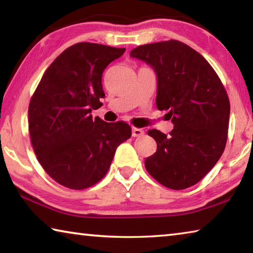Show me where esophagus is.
<instances>
[{
    "label": "esophagus",
    "mask_w": 253,
    "mask_h": 253,
    "mask_svg": "<svg viewBox=\"0 0 253 253\" xmlns=\"http://www.w3.org/2000/svg\"><path fill=\"white\" fill-rule=\"evenodd\" d=\"M131 135H132V137H142L144 135V130L142 129V128L132 127Z\"/></svg>",
    "instance_id": "esophagus-1"
}]
</instances>
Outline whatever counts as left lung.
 Listing matches in <instances>:
<instances>
[{
    "instance_id": "left-lung-1",
    "label": "left lung",
    "mask_w": 253,
    "mask_h": 253,
    "mask_svg": "<svg viewBox=\"0 0 253 253\" xmlns=\"http://www.w3.org/2000/svg\"><path fill=\"white\" fill-rule=\"evenodd\" d=\"M130 57L157 75L156 106L174 124L169 135L149 129L156 152L145 160L147 172L172 190L200 182L219 161L228 139L230 101L223 84L198 51L177 40L139 45Z\"/></svg>"
}]
</instances>
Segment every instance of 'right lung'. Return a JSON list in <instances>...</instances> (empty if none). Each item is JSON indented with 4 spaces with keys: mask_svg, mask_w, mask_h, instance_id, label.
Wrapping results in <instances>:
<instances>
[{
    "mask_svg": "<svg viewBox=\"0 0 253 253\" xmlns=\"http://www.w3.org/2000/svg\"><path fill=\"white\" fill-rule=\"evenodd\" d=\"M125 50L90 42L69 46L45 70L30 100L29 132L38 161L71 190L99 182L116 148L131 136L128 124L90 115L102 106V72Z\"/></svg>",
    "mask_w": 253,
    "mask_h": 253,
    "instance_id": "add662e5",
    "label": "right lung"
}]
</instances>
